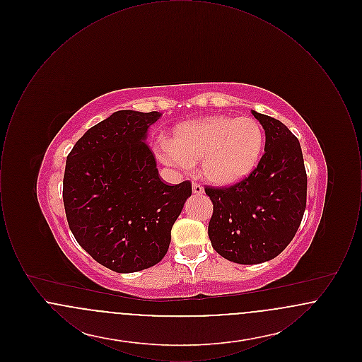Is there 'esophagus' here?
Returning <instances> with one entry per match:
<instances>
[{
	"instance_id": "obj_1",
	"label": "esophagus",
	"mask_w": 362,
	"mask_h": 362,
	"mask_svg": "<svg viewBox=\"0 0 362 362\" xmlns=\"http://www.w3.org/2000/svg\"><path fill=\"white\" fill-rule=\"evenodd\" d=\"M192 192H194L195 195H202V194L205 192V189H204V187H202L201 185L192 183Z\"/></svg>"
}]
</instances>
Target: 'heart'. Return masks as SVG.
I'll return each instance as SVG.
<instances>
[{"label":"heart","instance_id":"heart-1","mask_svg":"<svg viewBox=\"0 0 362 362\" xmlns=\"http://www.w3.org/2000/svg\"><path fill=\"white\" fill-rule=\"evenodd\" d=\"M263 142L262 126L254 118L213 115L177 126L173 141L157 144L156 155L176 170H187L202 160L201 173L207 182L229 187L257 168Z\"/></svg>","mask_w":362,"mask_h":362}]
</instances>
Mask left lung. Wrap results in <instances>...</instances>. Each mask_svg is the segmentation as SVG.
I'll return each instance as SVG.
<instances>
[{"label":"left lung","instance_id":"left-lung-1","mask_svg":"<svg viewBox=\"0 0 362 362\" xmlns=\"http://www.w3.org/2000/svg\"><path fill=\"white\" fill-rule=\"evenodd\" d=\"M266 136L258 167L228 189H206L213 202L209 239L230 262L258 264L292 241L307 204V173L298 139L272 117L251 111Z\"/></svg>","mask_w":362,"mask_h":362}]
</instances>
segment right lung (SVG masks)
I'll list each match as a JSON object with an SVG mask.
<instances>
[{"instance_id": "right-lung-1", "label": "right lung", "mask_w": 362, "mask_h": 362, "mask_svg": "<svg viewBox=\"0 0 362 362\" xmlns=\"http://www.w3.org/2000/svg\"><path fill=\"white\" fill-rule=\"evenodd\" d=\"M163 114L122 110L90 127L65 167L64 205L70 230L86 252L117 273H136L168 251L171 229L191 183L161 182L148 129Z\"/></svg>"}]
</instances>
